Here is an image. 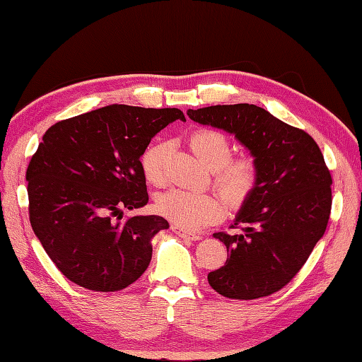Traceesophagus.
I'll list each match as a JSON object with an SVG mask.
<instances>
[{
  "mask_svg": "<svg viewBox=\"0 0 362 362\" xmlns=\"http://www.w3.org/2000/svg\"><path fill=\"white\" fill-rule=\"evenodd\" d=\"M171 230H173L175 233H177V235L180 237H182V238H189V240H200L202 238V235L200 233H195V232H191V230H186L185 227H180V226H176V224H171Z\"/></svg>",
  "mask_w": 362,
  "mask_h": 362,
  "instance_id": "obj_1",
  "label": "esophagus"
}]
</instances>
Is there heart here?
I'll return each instance as SVG.
<instances>
[{
  "label": "heart",
  "instance_id": "1",
  "mask_svg": "<svg viewBox=\"0 0 362 362\" xmlns=\"http://www.w3.org/2000/svg\"><path fill=\"white\" fill-rule=\"evenodd\" d=\"M189 143L200 160L214 170V186L223 194L227 205L238 208L248 202L259 185V165L255 157H232L229 138L213 129L195 130L189 138ZM168 151L170 144L163 139H156L143 151L139 165L149 185L162 186L165 182ZM156 210L173 224L194 230L223 218L224 202L219 195L211 192L173 189L158 195Z\"/></svg>",
  "mask_w": 362,
  "mask_h": 362
}]
</instances>
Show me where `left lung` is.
Wrapping results in <instances>:
<instances>
[{
    "instance_id": "8db88e82",
    "label": "left lung",
    "mask_w": 362,
    "mask_h": 362,
    "mask_svg": "<svg viewBox=\"0 0 362 362\" xmlns=\"http://www.w3.org/2000/svg\"><path fill=\"white\" fill-rule=\"evenodd\" d=\"M187 116L233 133L259 165V185L232 226L242 232L214 233L227 261L208 283L237 300L274 294L299 274L327 227L332 177L320 146L256 105H216Z\"/></svg>"
}]
</instances>
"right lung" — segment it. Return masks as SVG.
<instances>
[{
    "label": "right lung",
    "mask_w": 362,
    "mask_h": 362,
    "mask_svg": "<svg viewBox=\"0 0 362 362\" xmlns=\"http://www.w3.org/2000/svg\"><path fill=\"white\" fill-rule=\"evenodd\" d=\"M186 120L177 107L111 105L54 124L27 168L28 214L42 248L79 286L114 293L135 283L152 257L162 216L122 210L148 204L139 165L151 138Z\"/></svg>",
    "instance_id": "obj_1"
}]
</instances>
